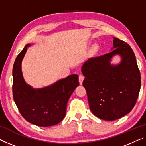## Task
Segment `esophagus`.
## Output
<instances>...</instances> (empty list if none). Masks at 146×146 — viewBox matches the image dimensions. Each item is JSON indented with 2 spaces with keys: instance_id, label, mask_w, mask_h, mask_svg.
Returning a JSON list of instances; mask_svg holds the SVG:
<instances>
[{
  "instance_id": "obj_1",
  "label": "esophagus",
  "mask_w": 146,
  "mask_h": 146,
  "mask_svg": "<svg viewBox=\"0 0 146 146\" xmlns=\"http://www.w3.org/2000/svg\"><path fill=\"white\" fill-rule=\"evenodd\" d=\"M84 79V76L83 75H80L78 76V80H79V83H80V85L82 84L83 80Z\"/></svg>"
}]
</instances>
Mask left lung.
Listing matches in <instances>:
<instances>
[{
	"label": "left lung",
	"mask_w": 146,
	"mask_h": 146,
	"mask_svg": "<svg viewBox=\"0 0 146 146\" xmlns=\"http://www.w3.org/2000/svg\"><path fill=\"white\" fill-rule=\"evenodd\" d=\"M114 50L88 59L82 67L83 86L91 112L100 119L111 121L123 117L133 110L141 87V76L133 49L114 38ZM120 54L122 61L113 66L110 61Z\"/></svg>",
	"instance_id": "obj_1"
}]
</instances>
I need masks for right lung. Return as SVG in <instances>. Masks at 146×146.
<instances>
[{"label": "right lung", "mask_w": 146, "mask_h": 146, "mask_svg": "<svg viewBox=\"0 0 146 146\" xmlns=\"http://www.w3.org/2000/svg\"><path fill=\"white\" fill-rule=\"evenodd\" d=\"M27 44L17 56L13 67V97L20 113L28 122L40 127L58 124L66 115L68 101L79 86L78 76L71 75L48 87L34 90L25 82L21 62Z\"/></svg>", "instance_id": "1"}]
</instances>
